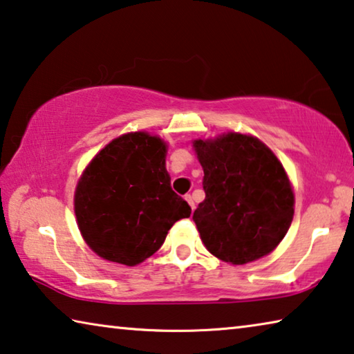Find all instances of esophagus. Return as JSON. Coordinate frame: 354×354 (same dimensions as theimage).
Masks as SVG:
<instances>
[{
	"label": "esophagus",
	"instance_id": "esophagus-1",
	"mask_svg": "<svg viewBox=\"0 0 354 354\" xmlns=\"http://www.w3.org/2000/svg\"><path fill=\"white\" fill-rule=\"evenodd\" d=\"M184 198H186V201H187V203H189V206L192 207V209H195V201H194V197H192V195L187 194L186 197H184Z\"/></svg>",
	"mask_w": 354,
	"mask_h": 354
}]
</instances>
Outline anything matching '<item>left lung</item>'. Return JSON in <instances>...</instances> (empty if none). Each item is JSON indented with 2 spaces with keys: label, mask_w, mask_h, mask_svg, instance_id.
Returning <instances> with one entry per match:
<instances>
[{
  "label": "left lung",
  "mask_w": 354,
  "mask_h": 354,
  "mask_svg": "<svg viewBox=\"0 0 354 354\" xmlns=\"http://www.w3.org/2000/svg\"><path fill=\"white\" fill-rule=\"evenodd\" d=\"M205 200L194 222L206 249L232 265L268 255L287 234L295 197L287 173L258 138L230 132L195 140Z\"/></svg>",
  "instance_id": "left-lung-1"
}]
</instances>
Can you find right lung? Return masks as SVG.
Wrapping results in <instances>:
<instances>
[{
	"label": "right lung",
	"instance_id": "add662e5",
	"mask_svg": "<svg viewBox=\"0 0 354 354\" xmlns=\"http://www.w3.org/2000/svg\"><path fill=\"white\" fill-rule=\"evenodd\" d=\"M160 138L132 132L115 138L86 167L75 190L83 239L99 257L136 266L164 244L168 230L190 216L171 190Z\"/></svg>",
	"mask_w": 354,
	"mask_h": 354
}]
</instances>
